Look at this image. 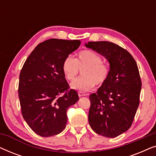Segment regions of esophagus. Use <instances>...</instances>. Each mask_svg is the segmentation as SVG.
Masks as SVG:
<instances>
[{
	"label": "esophagus",
	"mask_w": 156,
	"mask_h": 156,
	"mask_svg": "<svg viewBox=\"0 0 156 156\" xmlns=\"http://www.w3.org/2000/svg\"><path fill=\"white\" fill-rule=\"evenodd\" d=\"M78 95H79V97H84V96H86L87 94L84 92H82V91H79Z\"/></svg>",
	"instance_id": "34e87169"
}]
</instances>
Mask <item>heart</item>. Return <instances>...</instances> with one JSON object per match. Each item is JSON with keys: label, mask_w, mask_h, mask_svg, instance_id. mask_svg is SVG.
Segmentation results:
<instances>
[{"label": "heart", "mask_w": 156, "mask_h": 156, "mask_svg": "<svg viewBox=\"0 0 156 156\" xmlns=\"http://www.w3.org/2000/svg\"><path fill=\"white\" fill-rule=\"evenodd\" d=\"M62 72L68 81H73L82 69V76L71 84L72 89L80 91H87L95 86H101L107 81L110 74V67L103 62V59L97 52L83 50L79 52L77 58L67 56L62 62Z\"/></svg>", "instance_id": "b5f03b06"}]
</instances>
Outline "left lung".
<instances>
[{
	"instance_id": "obj_1",
	"label": "left lung",
	"mask_w": 156,
	"mask_h": 156,
	"mask_svg": "<svg viewBox=\"0 0 156 156\" xmlns=\"http://www.w3.org/2000/svg\"><path fill=\"white\" fill-rule=\"evenodd\" d=\"M86 47L110 64L107 81L89 96V123L99 135L116 137L131 126L140 103L142 84L137 64L126 50L113 42H89Z\"/></svg>"
}]
</instances>
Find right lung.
<instances>
[{"mask_svg":"<svg viewBox=\"0 0 156 156\" xmlns=\"http://www.w3.org/2000/svg\"><path fill=\"white\" fill-rule=\"evenodd\" d=\"M80 44L76 40H47L36 47L21 69V113L30 129L42 137L57 135L65 129L68 108L79 100L77 92L69 89L62 67Z\"/></svg>","mask_w":156,"mask_h":156,"instance_id":"right-lung-1","label":"right lung"}]
</instances>
